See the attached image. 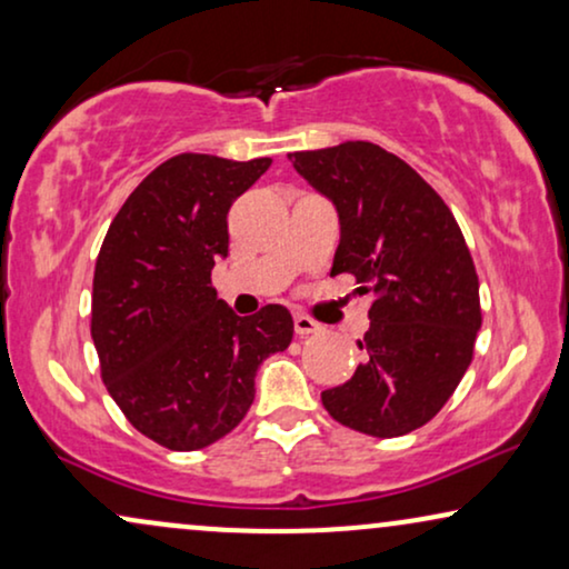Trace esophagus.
<instances>
[{"instance_id": "1", "label": "esophagus", "mask_w": 569, "mask_h": 569, "mask_svg": "<svg viewBox=\"0 0 569 569\" xmlns=\"http://www.w3.org/2000/svg\"><path fill=\"white\" fill-rule=\"evenodd\" d=\"M293 330H297V336H312V333H318L320 330V326L318 322H315L312 318H307V315H301V312H297L293 315Z\"/></svg>"}]
</instances>
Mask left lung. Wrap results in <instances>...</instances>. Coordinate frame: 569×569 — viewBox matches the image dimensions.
<instances>
[{
    "mask_svg": "<svg viewBox=\"0 0 569 569\" xmlns=\"http://www.w3.org/2000/svg\"><path fill=\"white\" fill-rule=\"evenodd\" d=\"M341 220L333 270L359 293H376L365 362L343 386L322 391L336 422L397 438L441 412L483 322L478 272L455 214L420 172L370 141L289 154Z\"/></svg>",
    "mask_w": 569,
    "mask_h": 569,
    "instance_id": "1",
    "label": "left lung"
}]
</instances>
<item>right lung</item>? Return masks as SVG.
<instances>
[{
    "label": "right lung",
    "instance_id": "right-lung-1",
    "mask_svg": "<svg viewBox=\"0 0 569 569\" xmlns=\"http://www.w3.org/2000/svg\"><path fill=\"white\" fill-rule=\"evenodd\" d=\"M183 152L136 186L93 268L91 338L102 380L128 422L164 449H204L239 426L254 376L291 343L289 309L239 318L212 289L228 254V210L264 170Z\"/></svg>",
    "mask_w": 569,
    "mask_h": 569
}]
</instances>
